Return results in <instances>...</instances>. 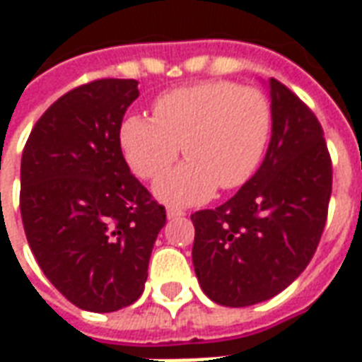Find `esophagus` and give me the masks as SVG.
Instances as JSON below:
<instances>
[{
  "instance_id": "esophagus-1",
  "label": "esophagus",
  "mask_w": 362,
  "mask_h": 362,
  "mask_svg": "<svg viewBox=\"0 0 362 362\" xmlns=\"http://www.w3.org/2000/svg\"><path fill=\"white\" fill-rule=\"evenodd\" d=\"M186 213L180 211V209H174V207H170V209H166V217L168 219H180V217H184Z\"/></svg>"
}]
</instances>
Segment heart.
<instances>
[{"instance_id": "heart-1", "label": "heart", "mask_w": 362, "mask_h": 362, "mask_svg": "<svg viewBox=\"0 0 362 362\" xmlns=\"http://www.w3.org/2000/svg\"><path fill=\"white\" fill-rule=\"evenodd\" d=\"M272 104L262 90L230 81H204L168 90L153 103V118L129 116L119 145L139 178L157 180L182 155L188 163L157 182L168 205L202 204L217 186L235 189L258 170L272 137Z\"/></svg>"}]
</instances>
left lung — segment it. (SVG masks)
<instances>
[{
  "label": "left lung",
  "mask_w": 362,
  "mask_h": 362,
  "mask_svg": "<svg viewBox=\"0 0 362 362\" xmlns=\"http://www.w3.org/2000/svg\"><path fill=\"white\" fill-rule=\"evenodd\" d=\"M272 139L256 174L228 202L192 215V262L202 291L221 306L279 295L318 248L332 196L322 126L277 79L267 81Z\"/></svg>",
  "instance_id": "8db88e82"
}]
</instances>
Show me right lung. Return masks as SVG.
I'll return each instance as SVG.
<instances>
[{
  "label": "right lung",
  "instance_id": "right-lung-1",
  "mask_svg": "<svg viewBox=\"0 0 362 362\" xmlns=\"http://www.w3.org/2000/svg\"><path fill=\"white\" fill-rule=\"evenodd\" d=\"M135 79L69 90L36 122L21 158V217L38 266L69 303L116 312L141 296L166 213L119 147Z\"/></svg>",
  "mask_w": 362,
  "mask_h": 362
}]
</instances>
